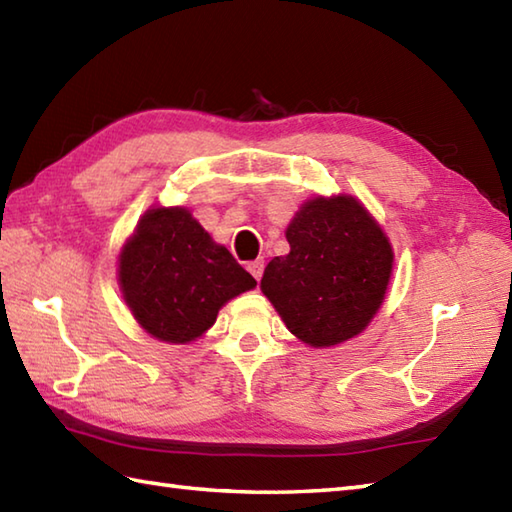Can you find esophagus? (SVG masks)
I'll list each match as a JSON object with an SVG mask.
<instances>
[{
	"instance_id": "1",
	"label": "esophagus",
	"mask_w": 512,
	"mask_h": 512,
	"mask_svg": "<svg viewBox=\"0 0 512 512\" xmlns=\"http://www.w3.org/2000/svg\"><path fill=\"white\" fill-rule=\"evenodd\" d=\"M248 273L253 275L257 281L264 275V259H255V262L248 264Z\"/></svg>"
}]
</instances>
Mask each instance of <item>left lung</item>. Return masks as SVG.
<instances>
[{
  "label": "left lung",
  "mask_w": 512,
  "mask_h": 512,
  "mask_svg": "<svg viewBox=\"0 0 512 512\" xmlns=\"http://www.w3.org/2000/svg\"><path fill=\"white\" fill-rule=\"evenodd\" d=\"M290 253L270 259L262 292L310 347L361 334L383 306L394 270L389 237L354 195H317L286 228Z\"/></svg>",
  "instance_id": "1"
}]
</instances>
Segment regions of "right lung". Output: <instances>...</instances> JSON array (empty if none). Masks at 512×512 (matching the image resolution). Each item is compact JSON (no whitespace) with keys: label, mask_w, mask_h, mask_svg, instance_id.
<instances>
[{"label":"right lung","mask_w":512,"mask_h":512,"mask_svg":"<svg viewBox=\"0 0 512 512\" xmlns=\"http://www.w3.org/2000/svg\"><path fill=\"white\" fill-rule=\"evenodd\" d=\"M118 286L147 334L191 343L257 281L184 206H151L118 255Z\"/></svg>","instance_id":"add662e5"}]
</instances>
